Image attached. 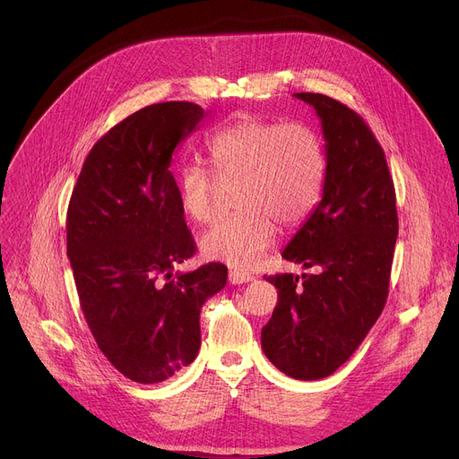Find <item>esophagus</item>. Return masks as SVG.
Segmentation results:
<instances>
[{
  "label": "esophagus",
  "instance_id": "1",
  "mask_svg": "<svg viewBox=\"0 0 459 459\" xmlns=\"http://www.w3.org/2000/svg\"><path fill=\"white\" fill-rule=\"evenodd\" d=\"M255 277L251 275V273H247V272H242V270H230L229 272V281L232 282V284H244V282H249V281H253Z\"/></svg>",
  "mask_w": 459,
  "mask_h": 459
}]
</instances>
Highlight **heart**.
Masks as SVG:
<instances>
[{
    "label": "heart",
    "instance_id": "1",
    "mask_svg": "<svg viewBox=\"0 0 459 459\" xmlns=\"http://www.w3.org/2000/svg\"><path fill=\"white\" fill-rule=\"evenodd\" d=\"M215 178L199 163L177 173L182 212L195 223L215 213L221 184L238 182L239 212L213 223L201 238L206 258L251 270L273 246L277 227H296L315 212L325 184V152L318 135L298 123L238 118L204 141Z\"/></svg>",
    "mask_w": 459,
    "mask_h": 459
}]
</instances>
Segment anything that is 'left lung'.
I'll return each mask as SVG.
<instances>
[{
  "mask_svg": "<svg viewBox=\"0 0 459 459\" xmlns=\"http://www.w3.org/2000/svg\"><path fill=\"white\" fill-rule=\"evenodd\" d=\"M316 109L325 139L322 201L282 251L318 275L264 277L277 307L262 327V350L286 376L322 379L351 357L389 296L398 236L396 193L376 135L348 106L296 92Z\"/></svg>",
  "mask_w": 459,
  "mask_h": 459,
  "instance_id": "obj_1",
  "label": "left lung"
}]
</instances>
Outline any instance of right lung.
I'll return each mask as SVG.
<instances>
[{"label":"right lung","mask_w":459,"mask_h":459,"mask_svg":"<svg viewBox=\"0 0 459 459\" xmlns=\"http://www.w3.org/2000/svg\"><path fill=\"white\" fill-rule=\"evenodd\" d=\"M204 109L161 102L120 120L94 143L66 212V255L87 325L128 379L165 381L201 348V308L227 284L210 262L173 273L195 253L169 171L177 144Z\"/></svg>","instance_id":"obj_1"}]
</instances>
